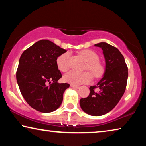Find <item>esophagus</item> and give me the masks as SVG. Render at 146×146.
<instances>
[{"instance_id": "34e87169", "label": "esophagus", "mask_w": 146, "mask_h": 146, "mask_svg": "<svg viewBox=\"0 0 146 146\" xmlns=\"http://www.w3.org/2000/svg\"><path fill=\"white\" fill-rule=\"evenodd\" d=\"M70 86L71 88H75V89H78L79 88V86H75V85H73V84H71Z\"/></svg>"}]
</instances>
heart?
<instances>
[{"label": "heart", "instance_id": "b5f03b06", "mask_svg": "<svg viewBox=\"0 0 146 146\" xmlns=\"http://www.w3.org/2000/svg\"><path fill=\"white\" fill-rule=\"evenodd\" d=\"M80 55L88 62L86 68L90 70L94 76L99 78L103 75V66L99 62V56L98 54L91 49H85L80 51ZM71 53L69 51L59 55L56 58V65L58 70L66 72L70 68V58ZM64 80L71 84L78 86L82 84H87L92 80V75L88 71L84 73H78L75 71H70L64 75Z\"/></svg>", "mask_w": 146, "mask_h": 146}]
</instances>
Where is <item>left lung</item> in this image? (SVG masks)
Masks as SVG:
<instances>
[{
    "mask_svg": "<svg viewBox=\"0 0 146 146\" xmlns=\"http://www.w3.org/2000/svg\"><path fill=\"white\" fill-rule=\"evenodd\" d=\"M95 46L103 51L105 73L97 85L90 88L88 97L80 100V105L87 114L98 117L111 111L122 98L126 88L128 68L124 57L117 48L106 42Z\"/></svg>",
    "mask_w": 146,
    "mask_h": 146,
    "instance_id": "left-lung-1",
    "label": "left lung"
}]
</instances>
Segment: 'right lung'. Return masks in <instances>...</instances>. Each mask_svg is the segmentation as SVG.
Instances as JSON below:
<instances>
[{
	"label": "right lung",
	"instance_id": "add662e5",
	"mask_svg": "<svg viewBox=\"0 0 146 146\" xmlns=\"http://www.w3.org/2000/svg\"><path fill=\"white\" fill-rule=\"evenodd\" d=\"M66 50L48 40H41L26 49L19 59L17 81L27 103L42 113H50L59 108L63 93L70 87L57 81L62 74L56 58Z\"/></svg>",
	"mask_w": 146,
	"mask_h": 146
}]
</instances>
